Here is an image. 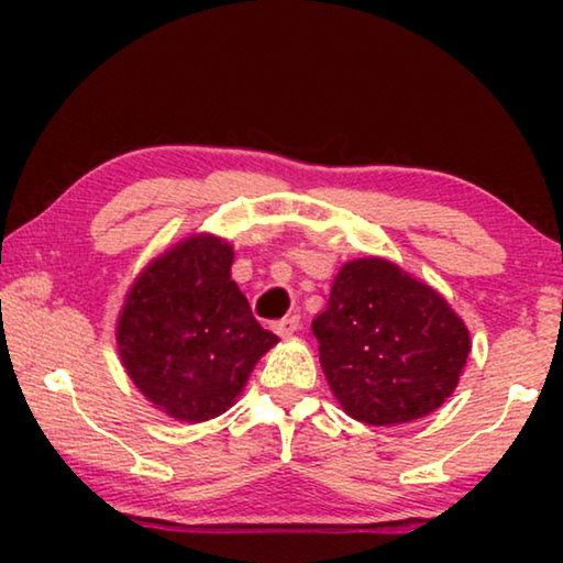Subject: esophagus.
Segmentation results:
<instances>
[{
  "instance_id": "esophagus-1",
  "label": "esophagus",
  "mask_w": 563,
  "mask_h": 563,
  "mask_svg": "<svg viewBox=\"0 0 563 563\" xmlns=\"http://www.w3.org/2000/svg\"><path fill=\"white\" fill-rule=\"evenodd\" d=\"M298 328H300V318L298 316H288V318H283V320L275 322V332H278L280 338H290Z\"/></svg>"
}]
</instances>
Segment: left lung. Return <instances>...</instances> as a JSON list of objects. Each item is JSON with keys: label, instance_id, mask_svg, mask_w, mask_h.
<instances>
[{"label": "left lung", "instance_id": "left-lung-1", "mask_svg": "<svg viewBox=\"0 0 563 563\" xmlns=\"http://www.w3.org/2000/svg\"><path fill=\"white\" fill-rule=\"evenodd\" d=\"M312 335L332 395L373 427L434 412L454 393L472 347L450 302L385 258L342 265Z\"/></svg>", "mask_w": 563, "mask_h": 563}]
</instances>
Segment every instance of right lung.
Instances as JSON below:
<instances>
[{"label":"right lung","instance_id":"obj_1","mask_svg":"<svg viewBox=\"0 0 563 563\" xmlns=\"http://www.w3.org/2000/svg\"><path fill=\"white\" fill-rule=\"evenodd\" d=\"M233 247L190 235L133 280L117 322L131 383L180 422L223 415L278 335L261 328L231 280Z\"/></svg>","mask_w":563,"mask_h":563}]
</instances>
